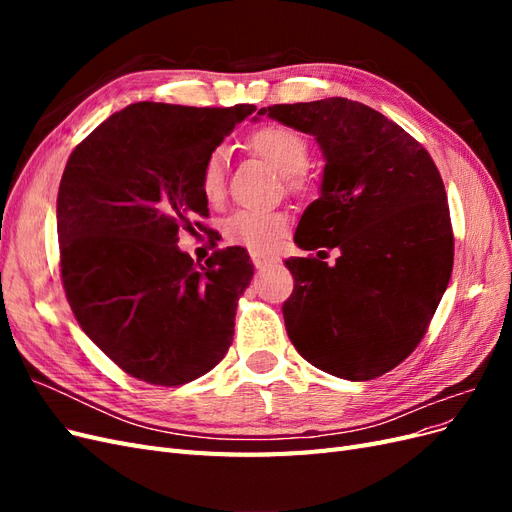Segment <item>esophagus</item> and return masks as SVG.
I'll list each match as a JSON object with an SVG mask.
<instances>
[{
    "label": "esophagus",
    "instance_id": "1",
    "mask_svg": "<svg viewBox=\"0 0 512 512\" xmlns=\"http://www.w3.org/2000/svg\"><path fill=\"white\" fill-rule=\"evenodd\" d=\"M252 262H254L256 269H267V267L275 265L277 258H273V256H262V254H252Z\"/></svg>",
    "mask_w": 512,
    "mask_h": 512
}]
</instances>
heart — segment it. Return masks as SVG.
I'll return each instance as SVG.
<instances>
[{"mask_svg":"<svg viewBox=\"0 0 512 512\" xmlns=\"http://www.w3.org/2000/svg\"><path fill=\"white\" fill-rule=\"evenodd\" d=\"M250 147L265 158L277 173L288 179L292 190L303 188L301 173L309 162V145L301 134L284 126H265L250 136ZM228 153L224 147H213L200 166V192L209 203H218L226 188ZM290 226L284 211L241 209L224 222V235L230 243L243 245L254 254L275 250L286 237Z\"/></svg>","mask_w":512,"mask_h":512,"instance_id":"obj_1","label":"heart"}]
</instances>
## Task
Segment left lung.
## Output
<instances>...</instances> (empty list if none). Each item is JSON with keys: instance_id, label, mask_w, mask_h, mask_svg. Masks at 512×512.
Returning a JSON list of instances; mask_svg holds the SVG:
<instances>
[{"instance_id": "1", "label": "left lung", "mask_w": 512, "mask_h": 512, "mask_svg": "<svg viewBox=\"0 0 512 512\" xmlns=\"http://www.w3.org/2000/svg\"><path fill=\"white\" fill-rule=\"evenodd\" d=\"M316 136L322 194L294 232V290L282 312L307 363L337 378L374 380L421 342L451 280L455 239L440 170L395 121L361 102L327 98L260 108ZM337 246L333 268L321 247Z\"/></svg>"}]
</instances>
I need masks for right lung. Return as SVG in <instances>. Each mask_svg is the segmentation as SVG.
<instances>
[{
  "instance_id": "1",
  "label": "right lung",
  "mask_w": 512,
  "mask_h": 512,
  "mask_svg": "<svg viewBox=\"0 0 512 512\" xmlns=\"http://www.w3.org/2000/svg\"><path fill=\"white\" fill-rule=\"evenodd\" d=\"M254 111L138 102L70 153L57 194L61 284L87 337L132 378L192 382L232 344L250 254L226 247L200 265L177 241L209 218L207 153Z\"/></svg>"
}]
</instances>
